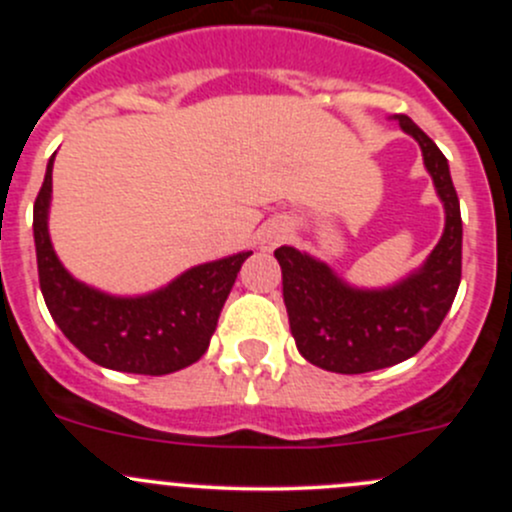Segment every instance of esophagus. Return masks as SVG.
Wrapping results in <instances>:
<instances>
[{"label":"esophagus","mask_w":512,"mask_h":512,"mask_svg":"<svg viewBox=\"0 0 512 512\" xmlns=\"http://www.w3.org/2000/svg\"><path fill=\"white\" fill-rule=\"evenodd\" d=\"M285 237H287V225L280 223V220H272V223H267L260 230V235H257V245H260L262 252H272L280 242H285Z\"/></svg>","instance_id":"34e87169"}]
</instances>
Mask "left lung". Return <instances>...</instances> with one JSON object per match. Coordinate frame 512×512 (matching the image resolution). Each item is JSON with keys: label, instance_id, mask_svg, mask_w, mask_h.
<instances>
[{"label": "left lung", "instance_id": "left-lung-1", "mask_svg": "<svg viewBox=\"0 0 512 512\" xmlns=\"http://www.w3.org/2000/svg\"><path fill=\"white\" fill-rule=\"evenodd\" d=\"M396 118L421 146L423 165L446 210L443 235L426 262L396 285L359 289L307 252L287 245L275 250L299 354L309 364L337 374L386 369L421 352L441 327L461 285V203L448 160L409 116Z\"/></svg>", "mask_w": 512, "mask_h": 512}]
</instances>
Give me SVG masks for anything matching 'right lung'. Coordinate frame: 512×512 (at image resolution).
Instances as JSON below:
<instances>
[{"instance_id": "1", "label": "right lung", "mask_w": 512, "mask_h": 512, "mask_svg": "<svg viewBox=\"0 0 512 512\" xmlns=\"http://www.w3.org/2000/svg\"><path fill=\"white\" fill-rule=\"evenodd\" d=\"M54 156L34 203L39 285L64 337L98 366L163 376L195 364L208 352L220 309L252 252L190 267L170 285L141 297H113L66 272L51 247L49 203Z\"/></svg>"}]
</instances>
